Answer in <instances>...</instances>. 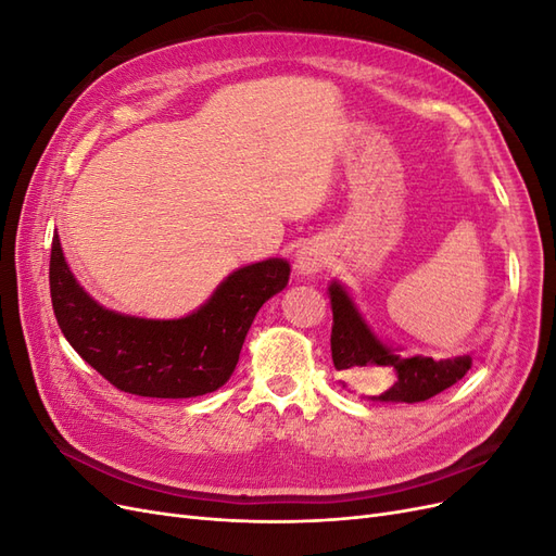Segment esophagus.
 Wrapping results in <instances>:
<instances>
[{
  "instance_id": "34e87169",
  "label": "esophagus",
  "mask_w": 556,
  "mask_h": 556,
  "mask_svg": "<svg viewBox=\"0 0 556 556\" xmlns=\"http://www.w3.org/2000/svg\"><path fill=\"white\" fill-rule=\"evenodd\" d=\"M325 264H327V248L319 241H308L306 245H301L296 250L294 268L301 276H313L317 271H323Z\"/></svg>"
}]
</instances>
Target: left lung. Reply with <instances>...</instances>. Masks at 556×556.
I'll list each match as a JSON object with an SVG mask.
<instances>
[{
	"instance_id": "8db88e82",
	"label": "left lung",
	"mask_w": 556,
	"mask_h": 556,
	"mask_svg": "<svg viewBox=\"0 0 556 556\" xmlns=\"http://www.w3.org/2000/svg\"><path fill=\"white\" fill-rule=\"evenodd\" d=\"M333 327L331 359L343 378L371 390V401L417 403L441 394L462 380L470 364V355L439 359L401 357L396 350L382 343L341 282L329 285ZM391 378L387 379L386 374ZM343 387H348L343 382Z\"/></svg>"
}]
</instances>
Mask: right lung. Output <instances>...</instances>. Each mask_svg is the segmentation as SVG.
<instances>
[{"mask_svg":"<svg viewBox=\"0 0 556 556\" xmlns=\"http://www.w3.org/2000/svg\"><path fill=\"white\" fill-rule=\"evenodd\" d=\"M48 278L64 339L97 374L121 392L190 399L231 378L252 319L285 290L290 264L271 257L237 268L204 306L178 319L131 317L99 306L70 271L58 233Z\"/></svg>","mask_w":556,"mask_h":556,"instance_id":"add662e5","label":"right lung"}]
</instances>
